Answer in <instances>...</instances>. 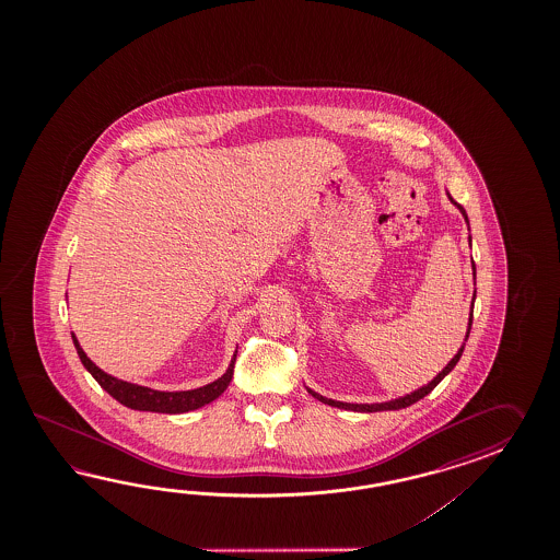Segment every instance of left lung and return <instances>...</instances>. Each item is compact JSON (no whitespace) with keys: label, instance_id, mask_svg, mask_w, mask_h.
I'll return each instance as SVG.
<instances>
[{"label":"left lung","instance_id":"left-lung-1","mask_svg":"<svg viewBox=\"0 0 560 560\" xmlns=\"http://www.w3.org/2000/svg\"><path fill=\"white\" fill-rule=\"evenodd\" d=\"M448 200L458 208V212L463 214V218H465L466 224H468V215H466V210L460 206L458 202H454L453 196L448 194ZM468 230H470V224H468ZM472 242V238L468 236V244ZM472 278H475V285H476V266L475 262H472ZM475 298H476V290L475 294H472V306H475ZM470 326H472V310H470V316H468V326H466V336H465V342H463V346L458 348V352L454 354L453 360L444 366V369L432 378V381L427 384V386H420L418 390H415V393L406 394V396H400V398H394V400H388V402H376V405H352V402H340V400H332V398H326V396H322V394L314 393L312 388H308L306 386V390H308V394H312L316 400H320V402H324V405L328 406H336V408H345V410H354V412H382V410H400V408H406V406L415 405V402H418L420 398H424L427 394L432 393L434 388H436V384L451 372V370L458 364V360H460V357H463V352H465V345L466 340H468V334H470Z\"/></svg>","mask_w":560,"mask_h":560}]
</instances>
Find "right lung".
<instances>
[{"instance_id": "add662e5", "label": "right lung", "mask_w": 560, "mask_h": 560, "mask_svg": "<svg viewBox=\"0 0 560 560\" xmlns=\"http://www.w3.org/2000/svg\"><path fill=\"white\" fill-rule=\"evenodd\" d=\"M72 340L85 370L94 376L95 382L109 396H114L118 400L119 405L128 406L131 410L162 412V415H182V412H190V410L214 402L215 398L226 390L228 384L232 381L234 362H236V354H238V350H236L234 357L230 360V364H228L226 372L218 381L210 382V384L200 386V388H194V390L170 393V390H155L150 386H140V384H133V382L121 381V378L107 374L100 366H95L94 362L88 358L84 348L78 342L75 334H72Z\"/></svg>"}]
</instances>
